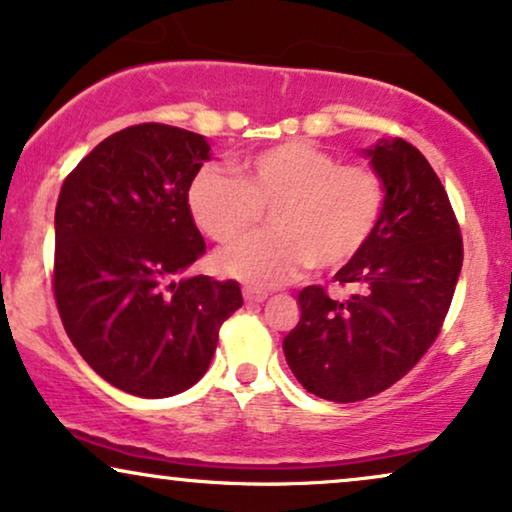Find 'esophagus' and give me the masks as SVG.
<instances>
[{
    "label": "esophagus",
    "instance_id": "obj_1",
    "mask_svg": "<svg viewBox=\"0 0 512 512\" xmlns=\"http://www.w3.org/2000/svg\"><path fill=\"white\" fill-rule=\"evenodd\" d=\"M243 297H245V302H248V304H257V302L267 300V293H264V290L245 288V290H243Z\"/></svg>",
    "mask_w": 512,
    "mask_h": 512
}]
</instances>
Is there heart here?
Returning <instances> with one entry per match:
<instances>
[{
    "label": "heart",
    "instance_id": "heart-1",
    "mask_svg": "<svg viewBox=\"0 0 512 512\" xmlns=\"http://www.w3.org/2000/svg\"><path fill=\"white\" fill-rule=\"evenodd\" d=\"M189 210L217 243L236 241L271 210V234L250 236L217 255V269L252 286H278L307 269H340L359 257L385 210L371 167L340 165L309 141L245 155L236 174L203 167L189 186Z\"/></svg>",
    "mask_w": 512,
    "mask_h": 512
}]
</instances>
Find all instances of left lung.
<instances>
[{"instance_id": "8db88e82", "label": "left lung", "mask_w": 512, "mask_h": 512, "mask_svg": "<svg viewBox=\"0 0 512 512\" xmlns=\"http://www.w3.org/2000/svg\"><path fill=\"white\" fill-rule=\"evenodd\" d=\"M364 158L383 181L385 210L364 252L335 274L352 293L333 300L321 286L304 288L300 321L283 340L304 390L338 404L373 397L418 364L463 267L461 229L425 155L380 139Z\"/></svg>"}]
</instances>
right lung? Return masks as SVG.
<instances>
[{
    "label": "right lung",
    "instance_id": "obj_1",
    "mask_svg": "<svg viewBox=\"0 0 512 512\" xmlns=\"http://www.w3.org/2000/svg\"><path fill=\"white\" fill-rule=\"evenodd\" d=\"M205 160L203 134L146 122L103 139L58 193L54 295L63 328L106 383L137 397L196 385L219 328L243 304L236 281L186 276L205 252L189 210Z\"/></svg>",
    "mask_w": 512,
    "mask_h": 512
}]
</instances>
